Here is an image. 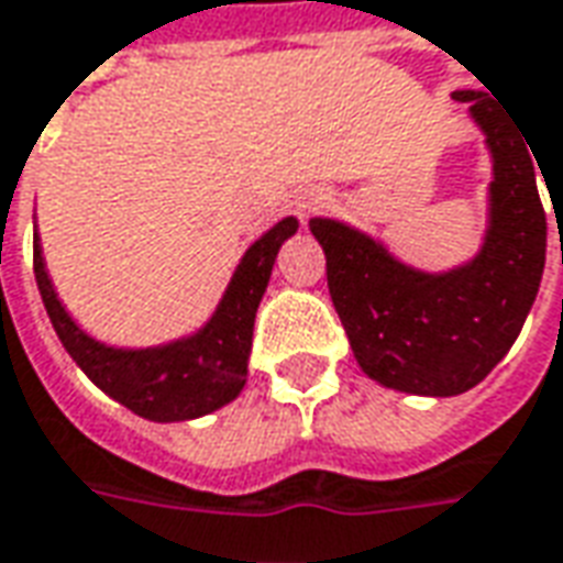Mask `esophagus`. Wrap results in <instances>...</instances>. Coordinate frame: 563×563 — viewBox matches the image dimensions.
Returning a JSON list of instances; mask_svg holds the SVG:
<instances>
[{
    "label": "esophagus",
    "instance_id": "obj_1",
    "mask_svg": "<svg viewBox=\"0 0 563 563\" xmlns=\"http://www.w3.org/2000/svg\"><path fill=\"white\" fill-rule=\"evenodd\" d=\"M320 207H325V195H305V198H298V213H301V219L313 216Z\"/></svg>",
    "mask_w": 563,
    "mask_h": 563
}]
</instances>
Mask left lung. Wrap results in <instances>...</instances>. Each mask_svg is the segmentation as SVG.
<instances>
[{
	"mask_svg": "<svg viewBox=\"0 0 563 563\" xmlns=\"http://www.w3.org/2000/svg\"><path fill=\"white\" fill-rule=\"evenodd\" d=\"M454 100L485 133L494 167L485 238L473 258L420 271L360 228L310 219L356 363L380 387L415 396H460L485 380L528 320L545 268L537 155L490 93L454 90Z\"/></svg>",
	"mask_w": 563,
	"mask_h": 563,
	"instance_id": "8db88e82",
	"label": "left lung"
}]
</instances>
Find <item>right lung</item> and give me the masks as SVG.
Listing matches in <instances>:
<instances>
[{"instance_id": "obj_1", "label": "right lung", "mask_w": 563, "mask_h": 563, "mask_svg": "<svg viewBox=\"0 0 563 563\" xmlns=\"http://www.w3.org/2000/svg\"><path fill=\"white\" fill-rule=\"evenodd\" d=\"M295 231V216L265 231L238 262L210 320L198 332L155 347H115L88 335L57 298L38 234L33 238V271L51 325L78 368L133 415L155 423H176L213 415L241 396L253 350L255 310L268 289L283 241H289Z\"/></svg>"}]
</instances>
